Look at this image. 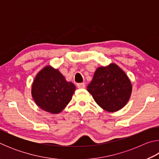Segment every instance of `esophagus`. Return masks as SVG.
I'll use <instances>...</instances> for the list:
<instances>
[{
    "label": "esophagus",
    "instance_id": "1",
    "mask_svg": "<svg viewBox=\"0 0 159 159\" xmlns=\"http://www.w3.org/2000/svg\"><path fill=\"white\" fill-rule=\"evenodd\" d=\"M77 87L79 88H84L85 87V83H80L77 84Z\"/></svg>",
    "mask_w": 159,
    "mask_h": 159
}]
</instances>
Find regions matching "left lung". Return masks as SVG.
<instances>
[{"instance_id":"8db88e82","label":"left lung","mask_w":159,"mask_h":159,"mask_svg":"<svg viewBox=\"0 0 159 159\" xmlns=\"http://www.w3.org/2000/svg\"><path fill=\"white\" fill-rule=\"evenodd\" d=\"M87 90L99 106L114 112L123 108L129 100L132 85L123 70L111 64L96 70Z\"/></svg>"}]
</instances>
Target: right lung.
<instances>
[{"instance_id":"1","label":"right lung","mask_w":159,"mask_h":159,"mask_svg":"<svg viewBox=\"0 0 159 159\" xmlns=\"http://www.w3.org/2000/svg\"><path fill=\"white\" fill-rule=\"evenodd\" d=\"M76 86L66 82L63 75L51 66L43 69L32 85V96L40 108L58 114L71 101Z\"/></svg>"}]
</instances>
